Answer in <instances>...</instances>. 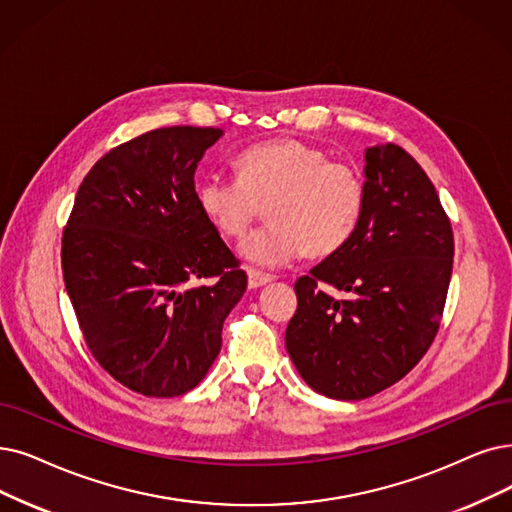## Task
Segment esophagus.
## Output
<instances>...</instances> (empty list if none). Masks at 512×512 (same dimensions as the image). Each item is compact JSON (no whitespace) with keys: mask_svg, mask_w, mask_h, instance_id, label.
Wrapping results in <instances>:
<instances>
[{"mask_svg":"<svg viewBox=\"0 0 512 512\" xmlns=\"http://www.w3.org/2000/svg\"><path fill=\"white\" fill-rule=\"evenodd\" d=\"M271 281H273L271 275H264V273H260L256 269H248V285H250V290L262 288V285H267Z\"/></svg>","mask_w":512,"mask_h":512,"instance_id":"esophagus-1","label":"esophagus"}]
</instances>
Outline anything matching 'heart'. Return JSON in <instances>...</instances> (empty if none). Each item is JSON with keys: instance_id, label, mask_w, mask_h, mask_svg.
Masks as SVG:
<instances>
[{"instance_id": "1", "label": "heart", "mask_w": 512, "mask_h": 512, "mask_svg": "<svg viewBox=\"0 0 512 512\" xmlns=\"http://www.w3.org/2000/svg\"><path fill=\"white\" fill-rule=\"evenodd\" d=\"M239 176L208 174L197 185V203L212 227L241 237L269 206V227L245 237L239 254L258 267L277 269L304 252L323 258L355 235L363 208L361 174L300 140H273L243 151Z\"/></svg>"}]
</instances>
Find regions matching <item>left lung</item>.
Wrapping results in <instances>:
<instances>
[{"label":"left lung","mask_w":512,"mask_h":512,"mask_svg":"<svg viewBox=\"0 0 512 512\" xmlns=\"http://www.w3.org/2000/svg\"><path fill=\"white\" fill-rule=\"evenodd\" d=\"M365 208L355 235L296 281L285 349L315 393L372 397L435 340L454 235L418 161L397 145L365 149Z\"/></svg>","instance_id":"8db88e82"}]
</instances>
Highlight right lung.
Masks as SVG:
<instances>
[{
	"label": "right lung",
	"mask_w": 512,
	"mask_h": 512,
	"mask_svg": "<svg viewBox=\"0 0 512 512\" xmlns=\"http://www.w3.org/2000/svg\"><path fill=\"white\" fill-rule=\"evenodd\" d=\"M222 134L174 126L115 147L81 182L63 233L86 344L140 395L178 397L203 380L248 285L195 193L197 163Z\"/></svg>",
	"instance_id": "obj_1"
}]
</instances>
